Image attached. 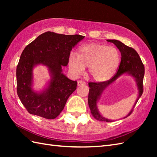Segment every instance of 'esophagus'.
Returning a JSON list of instances; mask_svg holds the SVG:
<instances>
[{
	"instance_id": "34e87169",
	"label": "esophagus",
	"mask_w": 157,
	"mask_h": 157,
	"mask_svg": "<svg viewBox=\"0 0 157 157\" xmlns=\"http://www.w3.org/2000/svg\"><path fill=\"white\" fill-rule=\"evenodd\" d=\"M84 85H86V82L84 81L80 80V81L78 82V86H84Z\"/></svg>"
}]
</instances>
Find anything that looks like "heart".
<instances>
[{"mask_svg":"<svg viewBox=\"0 0 157 157\" xmlns=\"http://www.w3.org/2000/svg\"><path fill=\"white\" fill-rule=\"evenodd\" d=\"M119 63L117 49L97 43L81 46L77 55L71 53L68 58V66L73 75H80L85 67H88L90 75L97 82H105L111 78Z\"/></svg>","mask_w":157,"mask_h":157,"instance_id":"obj_1","label":"heart"}]
</instances>
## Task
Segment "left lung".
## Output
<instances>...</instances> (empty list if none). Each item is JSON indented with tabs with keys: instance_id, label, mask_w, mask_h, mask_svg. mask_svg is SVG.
<instances>
[{
	"instance_id": "1",
	"label": "left lung",
	"mask_w": 157,
	"mask_h": 157,
	"mask_svg": "<svg viewBox=\"0 0 157 157\" xmlns=\"http://www.w3.org/2000/svg\"><path fill=\"white\" fill-rule=\"evenodd\" d=\"M106 41L113 43L119 50L121 55V63H120L117 72L111 79L102 82L89 83L88 85L90 90L88 94V105L90 109L92 115L94 116L96 119L101 121L109 122L113 121V120L109 119L103 117L100 113L97 106V103L103 91L123 75H128L134 78L138 88V98L136 99L131 111L123 119L128 117V116L131 115L133 109H134L136 103H137L139 98L141 97L143 93V79H144V66L143 65L138 52L134 48L125 45L123 43L117 40H107Z\"/></svg>"
}]
</instances>
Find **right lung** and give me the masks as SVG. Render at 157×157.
<instances>
[{
  "instance_id": "add662e5",
  "label": "right lung",
  "mask_w": 157,
  "mask_h": 157,
  "mask_svg": "<svg viewBox=\"0 0 157 157\" xmlns=\"http://www.w3.org/2000/svg\"><path fill=\"white\" fill-rule=\"evenodd\" d=\"M81 35H64L47 32L40 35L23 50L17 67V95L27 111L48 119L56 118L76 90V81L63 73L72 48L82 40ZM42 64L48 68L51 79L41 91L33 88V69Z\"/></svg>"
}]
</instances>
